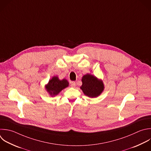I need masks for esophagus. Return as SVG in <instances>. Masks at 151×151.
<instances>
[{"mask_svg":"<svg viewBox=\"0 0 151 151\" xmlns=\"http://www.w3.org/2000/svg\"><path fill=\"white\" fill-rule=\"evenodd\" d=\"M71 86L72 87H74L76 86V82H74V81L71 82Z\"/></svg>","mask_w":151,"mask_h":151,"instance_id":"34e87169","label":"esophagus"}]
</instances>
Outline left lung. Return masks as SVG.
<instances>
[{"instance_id": "obj_1", "label": "left lung", "mask_w": 151, "mask_h": 151, "mask_svg": "<svg viewBox=\"0 0 151 151\" xmlns=\"http://www.w3.org/2000/svg\"><path fill=\"white\" fill-rule=\"evenodd\" d=\"M82 86L80 88L84 94L89 97H97L104 90V84L102 80L90 74L84 75L82 78Z\"/></svg>"}]
</instances>
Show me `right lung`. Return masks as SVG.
<instances>
[{"instance_id": "right-lung-1", "label": "right lung", "mask_w": 151, "mask_h": 151, "mask_svg": "<svg viewBox=\"0 0 151 151\" xmlns=\"http://www.w3.org/2000/svg\"><path fill=\"white\" fill-rule=\"evenodd\" d=\"M69 85L68 81L65 79L59 80L57 76H54L45 86V88L50 96H57L61 90L67 87Z\"/></svg>"}]
</instances>
